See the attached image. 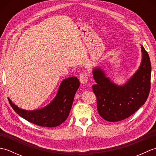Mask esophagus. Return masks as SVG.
Instances as JSON below:
<instances>
[{"instance_id":"1","label":"esophagus","mask_w":156,"mask_h":156,"mask_svg":"<svg viewBox=\"0 0 156 156\" xmlns=\"http://www.w3.org/2000/svg\"><path fill=\"white\" fill-rule=\"evenodd\" d=\"M79 80L81 84H87L88 82V75L86 72H82L80 75V77H79Z\"/></svg>"}]
</instances>
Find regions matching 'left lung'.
Returning a JSON list of instances; mask_svg holds the SVG:
<instances>
[{
  "label": "left lung",
  "mask_w": 156,
  "mask_h": 156,
  "mask_svg": "<svg viewBox=\"0 0 156 156\" xmlns=\"http://www.w3.org/2000/svg\"><path fill=\"white\" fill-rule=\"evenodd\" d=\"M142 59L135 74L122 85L114 83L100 67L92 70L96 84L92 89L97 98L99 115L110 122L130 117L147 99L150 91L151 66L147 52L141 45Z\"/></svg>",
  "instance_id": "left-lung-1"
}]
</instances>
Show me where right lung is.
<instances>
[{"mask_svg":"<svg viewBox=\"0 0 156 156\" xmlns=\"http://www.w3.org/2000/svg\"><path fill=\"white\" fill-rule=\"evenodd\" d=\"M79 87L80 82L76 76L64 79L54 100L44 108L33 111L19 108L9 98L8 99L13 110L23 119L41 127H54L67 119Z\"/></svg>","mask_w":156,"mask_h":156,"instance_id":"obj_1","label":"right lung"}]
</instances>
